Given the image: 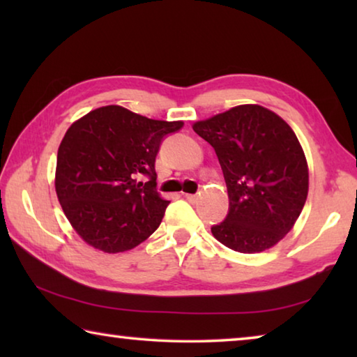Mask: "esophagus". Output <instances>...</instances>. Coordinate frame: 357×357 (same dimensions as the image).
<instances>
[{
  "instance_id": "1",
  "label": "esophagus",
  "mask_w": 357,
  "mask_h": 357,
  "mask_svg": "<svg viewBox=\"0 0 357 357\" xmlns=\"http://www.w3.org/2000/svg\"><path fill=\"white\" fill-rule=\"evenodd\" d=\"M185 198L189 200L190 203H195L198 200V195L197 193H185Z\"/></svg>"
}]
</instances>
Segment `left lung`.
I'll return each mask as SVG.
<instances>
[{"instance_id":"obj_1","label":"left lung","mask_w":357,"mask_h":357,"mask_svg":"<svg viewBox=\"0 0 357 357\" xmlns=\"http://www.w3.org/2000/svg\"><path fill=\"white\" fill-rule=\"evenodd\" d=\"M192 128L214 148L228 189V215L211 228L213 236L241 253L274 247L294 227L309 193V165L293 129L257 104Z\"/></svg>"}]
</instances>
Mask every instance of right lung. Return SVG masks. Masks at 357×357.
I'll return each instance as SVG.
<instances>
[{"mask_svg":"<svg viewBox=\"0 0 357 357\" xmlns=\"http://www.w3.org/2000/svg\"><path fill=\"white\" fill-rule=\"evenodd\" d=\"M183 126L121 105L99 107L72 123L58 148L55 189L84 243L119 253L155 231L170 203L155 190V155L162 138ZM140 176L150 181L143 185Z\"/></svg>","mask_w":357,"mask_h":357,"instance_id":"add662e5","label":"right lung"}]
</instances>
